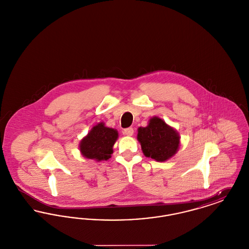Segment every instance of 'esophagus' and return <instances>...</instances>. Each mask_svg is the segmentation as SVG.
<instances>
[{"label": "esophagus", "mask_w": 249, "mask_h": 249, "mask_svg": "<svg viewBox=\"0 0 249 249\" xmlns=\"http://www.w3.org/2000/svg\"><path fill=\"white\" fill-rule=\"evenodd\" d=\"M133 132H134V130H133L132 128H127V129L124 130V134H126L128 136H132Z\"/></svg>", "instance_id": "obj_1"}]
</instances>
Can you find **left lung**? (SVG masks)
<instances>
[{
    "label": "left lung",
    "instance_id": "obj_1",
    "mask_svg": "<svg viewBox=\"0 0 249 249\" xmlns=\"http://www.w3.org/2000/svg\"><path fill=\"white\" fill-rule=\"evenodd\" d=\"M137 140L142 153L157 161H166L178 152L180 137L178 131L158 117L150 119L146 127L138 129Z\"/></svg>",
    "mask_w": 249,
    "mask_h": 249
}]
</instances>
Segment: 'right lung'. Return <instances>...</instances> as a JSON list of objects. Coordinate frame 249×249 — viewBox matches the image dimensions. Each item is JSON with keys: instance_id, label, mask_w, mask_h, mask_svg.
Instances as JSON below:
<instances>
[{"instance_id": "obj_1", "label": "right lung", "mask_w": 249, "mask_h": 249, "mask_svg": "<svg viewBox=\"0 0 249 249\" xmlns=\"http://www.w3.org/2000/svg\"><path fill=\"white\" fill-rule=\"evenodd\" d=\"M118 137V130L106 127L103 122L98 123L81 140L80 152L85 158L96 161L107 160L113 154V146Z\"/></svg>"}]
</instances>
